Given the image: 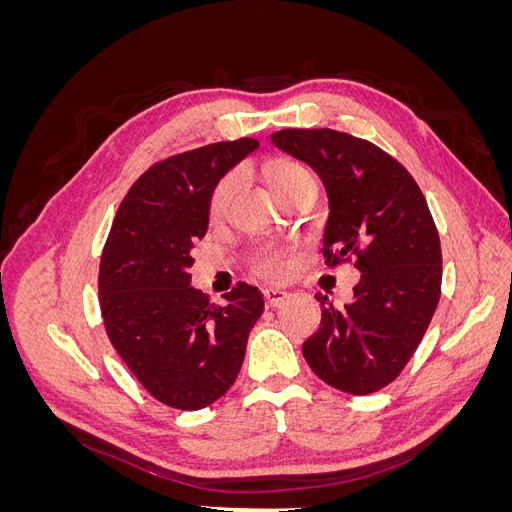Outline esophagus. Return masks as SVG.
<instances>
[{
  "label": "esophagus",
  "mask_w": 512,
  "mask_h": 512,
  "mask_svg": "<svg viewBox=\"0 0 512 512\" xmlns=\"http://www.w3.org/2000/svg\"><path fill=\"white\" fill-rule=\"evenodd\" d=\"M262 294H265V301H267L269 307H277L288 297V292L280 290V288H265V290H262Z\"/></svg>",
  "instance_id": "obj_1"
}]
</instances>
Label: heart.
<instances>
[{"label": "heart", "instance_id": "b5f03b06", "mask_svg": "<svg viewBox=\"0 0 512 512\" xmlns=\"http://www.w3.org/2000/svg\"><path fill=\"white\" fill-rule=\"evenodd\" d=\"M303 173H309V170L299 166V164L284 162V164H277L273 168L271 181L275 185V190H282L292 177L303 175ZM239 181H241L239 173H230L218 183V188H215V192L211 196V215H213V218H222V215L230 209L232 198H235V194L239 190ZM288 269H290V262H288L286 254L280 252V250H267L256 260V271L260 275L269 277V280H280V277H284L288 273Z\"/></svg>", "mask_w": 512, "mask_h": 512}]
</instances>
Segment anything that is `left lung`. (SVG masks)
I'll use <instances>...</instances> for the list:
<instances>
[{
    "instance_id": "1",
    "label": "left lung",
    "mask_w": 512,
    "mask_h": 512,
    "mask_svg": "<svg viewBox=\"0 0 512 512\" xmlns=\"http://www.w3.org/2000/svg\"><path fill=\"white\" fill-rule=\"evenodd\" d=\"M271 143L314 168L327 190V265L354 258L361 271L342 309L316 294L322 322L303 344L305 361L337 391L376 393L406 367L440 301L442 250L427 200L404 166L363 138L280 130Z\"/></svg>"
}]
</instances>
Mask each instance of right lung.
Listing matches in <instances>:
<instances>
[{
	"instance_id": "obj_1",
	"label": "right lung",
	"mask_w": 512,
	"mask_h": 512,
	"mask_svg": "<svg viewBox=\"0 0 512 512\" xmlns=\"http://www.w3.org/2000/svg\"><path fill=\"white\" fill-rule=\"evenodd\" d=\"M258 147L239 138L153 164L123 198L106 239L98 290L108 339L136 380L170 408H207L230 389L265 309L250 284L226 292L222 305L190 286L211 196Z\"/></svg>"
}]
</instances>
